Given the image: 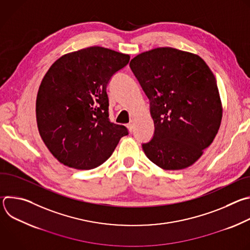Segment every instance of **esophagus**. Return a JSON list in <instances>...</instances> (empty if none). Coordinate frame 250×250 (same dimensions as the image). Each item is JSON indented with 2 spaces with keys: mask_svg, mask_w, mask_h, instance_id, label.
<instances>
[{
  "mask_svg": "<svg viewBox=\"0 0 250 250\" xmlns=\"http://www.w3.org/2000/svg\"><path fill=\"white\" fill-rule=\"evenodd\" d=\"M133 125H133V122H132V121H130V122L127 124L126 126H127V128H128L129 131H132V130H133V127H134Z\"/></svg>",
  "mask_w": 250,
  "mask_h": 250,
  "instance_id": "obj_1",
  "label": "esophagus"
}]
</instances>
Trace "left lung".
I'll return each mask as SVG.
<instances>
[{
    "mask_svg": "<svg viewBox=\"0 0 250 250\" xmlns=\"http://www.w3.org/2000/svg\"><path fill=\"white\" fill-rule=\"evenodd\" d=\"M129 67L149 99L154 134L142 144L164 170L194 164L216 137L223 117L217 81L197 54L172 47L142 52Z\"/></svg>",
    "mask_w": 250,
    "mask_h": 250,
    "instance_id": "left-lung-1",
    "label": "left lung"
}]
</instances>
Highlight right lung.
<instances>
[{
  "label": "right lung",
  "instance_id": "1",
  "mask_svg": "<svg viewBox=\"0 0 250 250\" xmlns=\"http://www.w3.org/2000/svg\"><path fill=\"white\" fill-rule=\"evenodd\" d=\"M129 61V55L101 46L67 53L48 69L37 97L40 134L62 164L89 170L113 154L125 125L109 119L106 94L112 76Z\"/></svg>",
  "mask_w": 250,
  "mask_h": 250
}]
</instances>
